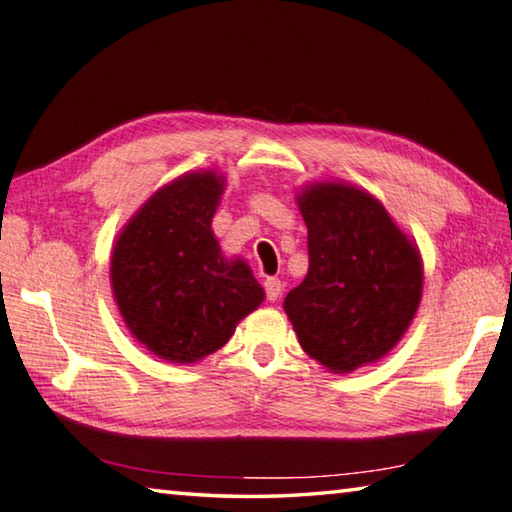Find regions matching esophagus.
<instances>
[{"label":"esophagus","mask_w":512,"mask_h":512,"mask_svg":"<svg viewBox=\"0 0 512 512\" xmlns=\"http://www.w3.org/2000/svg\"><path fill=\"white\" fill-rule=\"evenodd\" d=\"M264 291H266L268 300L275 302L277 297L282 295V282L277 280V277H266V280H264Z\"/></svg>","instance_id":"1"}]
</instances>
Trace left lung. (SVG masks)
<instances>
[{"instance_id": "8db88e82", "label": "left lung", "mask_w": 512, "mask_h": 512, "mask_svg": "<svg viewBox=\"0 0 512 512\" xmlns=\"http://www.w3.org/2000/svg\"><path fill=\"white\" fill-rule=\"evenodd\" d=\"M309 228V273L284 300L302 349L347 374L392 351L421 302L423 264L387 210L345 183L300 197Z\"/></svg>"}]
</instances>
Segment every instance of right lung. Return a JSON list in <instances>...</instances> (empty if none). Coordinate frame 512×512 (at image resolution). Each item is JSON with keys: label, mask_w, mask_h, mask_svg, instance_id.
I'll list each match as a JSON object with an SVG mask.
<instances>
[{"label": "right lung", "mask_w": 512, "mask_h": 512, "mask_svg": "<svg viewBox=\"0 0 512 512\" xmlns=\"http://www.w3.org/2000/svg\"><path fill=\"white\" fill-rule=\"evenodd\" d=\"M224 179L194 172L165 185L116 239L111 286L129 331L163 360L197 362L230 340L264 300L246 262L212 235Z\"/></svg>", "instance_id": "1"}]
</instances>
